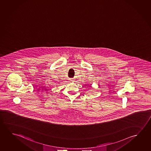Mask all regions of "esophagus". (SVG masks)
Returning <instances> with one entry per match:
<instances>
[{"label":"esophagus","instance_id":"obj_1","mask_svg":"<svg viewBox=\"0 0 151 151\" xmlns=\"http://www.w3.org/2000/svg\"><path fill=\"white\" fill-rule=\"evenodd\" d=\"M69 80H70V81H71V82L74 81V79H70Z\"/></svg>","mask_w":151,"mask_h":151}]
</instances>
